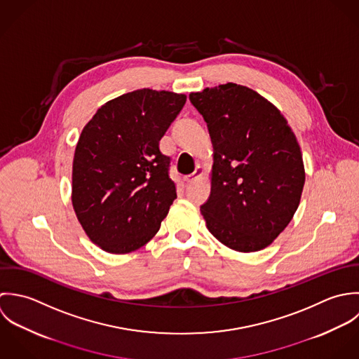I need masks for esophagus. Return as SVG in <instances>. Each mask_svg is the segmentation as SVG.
<instances>
[{"label":"esophagus","instance_id":"34e87169","mask_svg":"<svg viewBox=\"0 0 359 359\" xmlns=\"http://www.w3.org/2000/svg\"><path fill=\"white\" fill-rule=\"evenodd\" d=\"M203 175H204V169H203V166H200V165H198V166L196 168V170H194L191 175H189L184 180H186V183H193L194 180L200 179Z\"/></svg>","mask_w":359,"mask_h":359}]
</instances>
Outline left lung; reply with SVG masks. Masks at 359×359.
Masks as SVG:
<instances>
[{"label":"left lung","mask_w":359,"mask_h":359,"mask_svg":"<svg viewBox=\"0 0 359 359\" xmlns=\"http://www.w3.org/2000/svg\"><path fill=\"white\" fill-rule=\"evenodd\" d=\"M189 98L214 145L211 194L201 205L207 227L234 251L264 250L299 205L305 170L295 135L272 102L245 86L219 84Z\"/></svg>","instance_id":"obj_1"}]
</instances>
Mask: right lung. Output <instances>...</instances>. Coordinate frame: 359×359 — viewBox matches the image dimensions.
Instances as JSON below:
<instances>
[{"label":"right lung","instance_id":"right-lung-1","mask_svg":"<svg viewBox=\"0 0 359 359\" xmlns=\"http://www.w3.org/2000/svg\"><path fill=\"white\" fill-rule=\"evenodd\" d=\"M186 98L165 90L126 93L105 102L81 130L73 158V210L101 250H139L168 215L177 196L159 140Z\"/></svg>","mask_w":359,"mask_h":359}]
</instances>
